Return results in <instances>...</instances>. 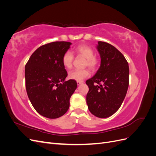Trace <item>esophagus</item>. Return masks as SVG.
Segmentation results:
<instances>
[{"mask_svg": "<svg viewBox=\"0 0 156 156\" xmlns=\"http://www.w3.org/2000/svg\"><path fill=\"white\" fill-rule=\"evenodd\" d=\"M77 85H80V84H81L83 83V81H77Z\"/></svg>", "mask_w": 156, "mask_h": 156, "instance_id": "obj_1", "label": "esophagus"}]
</instances>
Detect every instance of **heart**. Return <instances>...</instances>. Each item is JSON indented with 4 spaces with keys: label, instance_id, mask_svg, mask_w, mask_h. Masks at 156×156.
<instances>
[{
    "label": "heart",
    "instance_id": "heart-1",
    "mask_svg": "<svg viewBox=\"0 0 156 156\" xmlns=\"http://www.w3.org/2000/svg\"><path fill=\"white\" fill-rule=\"evenodd\" d=\"M75 53L78 55H81L86 58L84 61V66H88L92 71L97 69L100 60L96 56L94 55V50L88 45L81 44L77 46L75 48ZM74 56L72 52L69 51H66L62 55V64L63 66L66 69H70L72 67ZM90 75V72L87 69H74L71 71L68 74V77L70 79L75 80L77 81H81Z\"/></svg>",
    "mask_w": 156,
    "mask_h": 156
}]
</instances>
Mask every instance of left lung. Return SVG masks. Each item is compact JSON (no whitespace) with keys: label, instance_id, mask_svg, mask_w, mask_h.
<instances>
[{"label":"left lung","instance_id":"obj_1","mask_svg":"<svg viewBox=\"0 0 156 156\" xmlns=\"http://www.w3.org/2000/svg\"><path fill=\"white\" fill-rule=\"evenodd\" d=\"M97 49L101 65L94 76L86 84L89 90L87 103L92 115L109 117L120 107L129 86V66L124 56L114 46L98 41Z\"/></svg>","mask_w":156,"mask_h":156}]
</instances>
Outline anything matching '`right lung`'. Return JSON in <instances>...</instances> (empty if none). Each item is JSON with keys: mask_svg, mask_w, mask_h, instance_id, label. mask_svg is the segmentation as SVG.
Listing matches in <instances>:
<instances>
[{"mask_svg": "<svg viewBox=\"0 0 156 156\" xmlns=\"http://www.w3.org/2000/svg\"><path fill=\"white\" fill-rule=\"evenodd\" d=\"M68 41H54L41 45L25 65V87L28 97L40 115L55 119L69 107V99L77 84L65 81L68 73L62 64V55L71 45Z\"/></svg>", "mask_w": 156, "mask_h": 156, "instance_id": "right-lung-1", "label": "right lung"}]
</instances>
